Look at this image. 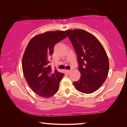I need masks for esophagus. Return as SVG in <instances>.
Listing matches in <instances>:
<instances>
[{"mask_svg": "<svg viewBox=\"0 0 127 127\" xmlns=\"http://www.w3.org/2000/svg\"><path fill=\"white\" fill-rule=\"evenodd\" d=\"M66 72H67L68 74H70V72H72V70H66Z\"/></svg>", "mask_w": 127, "mask_h": 127, "instance_id": "obj_1", "label": "esophagus"}]
</instances>
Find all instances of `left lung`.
Here are the masks:
<instances>
[{"label": "left lung", "mask_w": 127, "mask_h": 127, "mask_svg": "<svg viewBox=\"0 0 127 127\" xmlns=\"http://www.w3.org/2000/svg\"><path fill=\"white\" fill-rule=\"evenodd\" d=\"M65 32L76 51L81 73V78L73 82L74 87L82 93H93L101 86L108 74L106 51L95 36L85 30H69Z\"/></svg>", "instance_id": "left-lung-1"}]
</instances>
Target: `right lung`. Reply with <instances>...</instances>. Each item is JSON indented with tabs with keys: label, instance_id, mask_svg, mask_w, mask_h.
<instances>
[{
	"label": "right lung",
	"instance_id": "obj_1",
	"mask_svg": "<svg viewBox=\"0 0 127 127\" xmlns=\"http://www.w3.org/2000/svg\"><path fill=\"white\" fill-rule=\"evenodd\" d=\"M66 37L65 31L46 32L32 38L25 49L22 62L23 75L31 90L41 97H51L58 91L64 73L51 70L49 59L55 45Z\"/></svg>",
	"mask_w": 127,
	"mask_h": 127
}]
</instances>
